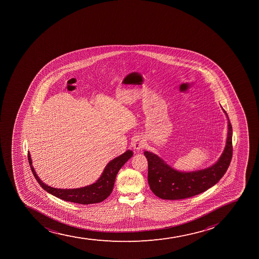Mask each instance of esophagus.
Listing matches in <instances>:
<instances>
[{
	"label": "esophagus",
	"instance_id": "1",
	"mask_svg": "<svg viewBox=\"0 0 259 259\" xmlns=\"http://www.w3.org/2000/svg\"><path fill=\"white\" fill-rule=\"evenodd\" d=\"M145 145H146L145 142L143 139H140V138H136V139H134V149H136L137 151L142 150L145 147Z\"/></svg>",
	"mask_w": 259,
	"mask_h": 259
}]
</instances>
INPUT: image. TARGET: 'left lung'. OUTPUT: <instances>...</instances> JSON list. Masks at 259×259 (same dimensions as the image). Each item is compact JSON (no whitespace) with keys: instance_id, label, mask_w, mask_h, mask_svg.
I'll return each mask as SVG.
<instances>
[{"instance_id":"obj_1","label":"left lung","mask_w":259,"mask_h":259,"mask_svg":"<svg viewBox=\"0 0 259 259\" xmlns=\"http://www.w3.org/2000/svg\"><path fill=\"white\" fill-rule=\"evenodd\" d=\"M228 120V135L226 148L216 164L201 170L181 172L164 163L156 154L144 152L148 159V182L152 192L162 199L188 198L205 192L223 177L231 164L233 154L232 125Z\"/></svg>"}]
</instances>
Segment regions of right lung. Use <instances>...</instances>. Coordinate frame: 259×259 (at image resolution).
Instances as JSON below:
<instances>
[{"label":"right lung","instance_id":"add662e5","mask_svg":"<svg viewBox=\"0 0 259 259\" xmlns=\"http://www.w3.org/2000/svg\"><path fill=\"white\" fill-rule=\"evenodd\" d=\"M133 151L127 150L120 156L116 157L108 163L103 171L101 177L94 184L87 187L76 188V189H57L49 187L41 182L38 176L36 175L33 167L32 166L30 154L28 153V159L31 170L35 177L36 181L40 185L43 189L53 195L55 197L67 202L80 203V204H92L102 202L106 199L112 192L113 187L115 184V177L119 169L123 164L133 156Z\"/></svg>","mask_w":259,"mask_h":259}]
</instances>
